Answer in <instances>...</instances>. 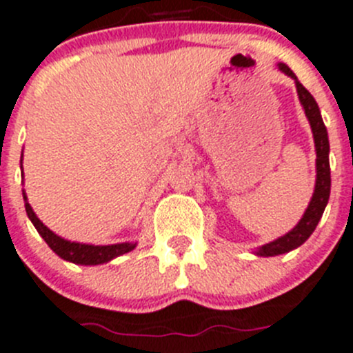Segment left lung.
<instances>
[{"instance_id":"left-lung-1","label":"left lung","mask_w":353,"mask_h":353,"mask_svg":"<svg viewBox=\"0 0 353 353\" xmlns=\"http://www.w3.org/2000/svg\"><path fill=\"white\" fill-rule=\"evenodd\" d=\"M279 69L296 81V90H298L299 102H301L303 110H305L306 118L310 121L312 134H314L315 141V151H317V161H315V165H317V179H315V192L314 195H312L310 203L306 207L305 214H303V217L299 219L298 225H296L291 232L285 233L284 236L273 240V242L270 243H265V245H261L258 251H256V254L265 256V258H268V256L285 254V252L292 251V249L299 247L301 243H305L306 240H308V236L314 233V230L317 228L322 214H324L325 205H327L329 193H331L329 139L327 130H325V125L321 117V110H319L314 95L299 83L294 72L289 69V65L279 64Z\"/></svg>"}]
</instances>
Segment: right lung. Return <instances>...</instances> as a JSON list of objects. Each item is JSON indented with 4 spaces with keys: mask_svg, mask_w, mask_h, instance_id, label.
I'll return each mask as SVG.
<instances>
[{
    "mask_svg": "<svg viewBox=\"0 0 353 353\" xmlns=\"http://www.w3.org/2000/svg\"><path fill=\"white\" fill-rule=\"evenodd\" d=\"M24 202H26V212H28V217L31 219L34 228L38 230V233L43 236V240L48 243V247H50L52 251H54L59 258L65 259V261L74 263V265H85V266L102 265V263L111 261V259L118 258V256L125 254V252L134 251V247H136V243H132V242L113 243V245H90V243L69 242V240L55 235L50 228H47V226L39 221L38 216H36L34 210H32V207L29 205L26 193H24Z\"/></svg>",
    "mask_w": 353,
    "mask_h": 353,
    "instance_id": "1",
    "label": "right lung"
}]
</instances>
